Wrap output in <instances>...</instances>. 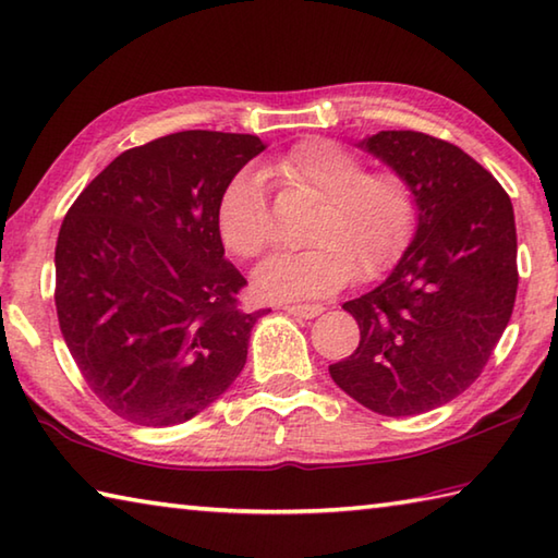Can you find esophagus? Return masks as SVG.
<instances>
[{"instance_id":"1","label":"esophagus","mask_w":558,"mask_h":558,"mask_svg":"<svg viewBox=\"0 0 558 558\" xmlns=\"http://www.w3.org/2000/svg\"><path fill=\"white\" fill-rule=\"evenodd\" d=\"M282 310H286L288 314H295V317H302V319H314L324 312L322 305H282Z\"/></svg>"}]
</instances>
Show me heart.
<instances>
[{
  "instance_id": "heart-1",
  "label": "heart",
  "mask_w": 558,
  "mask_h": 558,
  "mask_svg": "<svg viewBox=\"0 0 558 558\" xmlns=\"http://www.w3.org/2000/svg\"><path fill=\"white\" fill-rule=\"evenodd\" d=\"M268 178L305 187L322 199L305 251H282L256 268V290L270 300H312L359 278L378 276L408 241L414 225L410 185L392 170H366L363 158L329 138H305L263 168ZM225 246L256 258L272 239L260 175L231 178L217 205Z\"/></svg>"
}]
</instances>
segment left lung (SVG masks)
<instances>
[{"instance_id":"1","label":"left lung","mask_w":558,"mask_h":558,"mask_svg":"<svg viewBox=\"0 0 558 558\" xmlns=\"http://www.w3.org/2000/svg\"><path fill=\"white\" fill-rule=\"evenodd\" d=\"M359 146L408 182L417 231L378 288L343 302L361 341L329 373L363 408L410 417L459 398L508 327L520 278L514 211L500 182L449 141L380 131Z\"/></svg>"}]
</instances>
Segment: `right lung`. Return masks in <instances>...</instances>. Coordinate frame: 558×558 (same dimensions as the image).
<instances>
[{"instance_id":"obj_1","label":"right lung","mask_w":558,"mask_h":558,"mask_svg":"<svg viewBox=\"0 0 558 558\" xmlns=\"http://www.w3.org/2000/svg\"><path fill=\"white\" fill-rule=\"evenodd\" d=\"M266 144L178 131L117 156L68 209L56 244V310L70 353L107 408L173 427L246 366V278L225 258L217 205Z\"/></svg>"}]
</instances>
